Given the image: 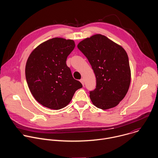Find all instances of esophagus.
<instances>
[{
  "mask_svg": "<svg viewBox=\"0 0 158 158\" xmlns=\"http://www.w3.org/2000/svg\"><path fill=\"white\" fill-rule=\"evenodd\" d=\"M80 82L82 83V84L83 85H84V79H81V80H80Z\"/></svg>",
  "mask_w": 158,
  "mask_h": 158,
  "instance_id": "esophagus-1",
  "label": "esophagus"
}]
</instances>
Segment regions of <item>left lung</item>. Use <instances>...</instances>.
<instances>
[{
    "label": "left lung",
    "mask_w": 158,
    "mask_h": 158,
    "mask_svg": "<svg viewBox=\"0 0 158 158\" xmlns=\"http://www.w3.org/2000/svg\"><path fill=\"white\" fill-rule=\"evenodd\" d=\"M96 77V88L90 92L94 106L102 110L116 107L130 87L131 70L124 48L107 36L95 34L79 43Z\"/></svg>",
    "instance_id": "left-lung-1"
}]
</instances>
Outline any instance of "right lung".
<instances>
[{
    "label": "right lung",
    "mask_w": 158,
    "mask_h": 158,
    "mask_svg": "<svg viewBox=\"0 0 158 158\" xmlns=\"http://www.w3.org/2000/svg\"><path fill=\"white\" fill-rule=\"evenodd\" d=\"M74 47V40L56 37L39 44L28 56L25 66L27 82L31 94L43 106L53 110L63 109L82 87L73 78L66 62Z\"/></svg>",
    "instance_id": "right-lung-1"
}]
</instances>
